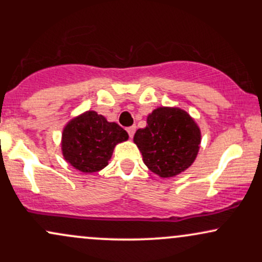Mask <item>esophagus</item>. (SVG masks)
<instances>
[{
  "mask_svg": "<svg viewBox=\"0 0 262 262\" xmlns=\"http://www.w3.org/2000/svg\"><path fill=\"white\" fill-rule=\"evenodd\" d=\"M127 132H128L129 137L133 138V135H134V133H135V127H134V125H133V127H129V128H127Z\"/></svg>",
  "mask_w": 262,
  "mask_h": 262,
  "instance_id": "1",
  "label": "esophagus"
}]
</instances>
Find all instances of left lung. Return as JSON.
Instances as JSON below:
<instances>
[{"label":"left lung","instance_id":"8db88e82","mask_svg":"<svg viewBox=\"0 0 262 262\" xmlns=\"http://www.w3.org/2000/svg\"><path fill=\"white\" fill-rule=\"evenodd\" d=\"M146 123L135 132L133 141L148 169L161 179L187 170L201 145V129L194 119L179 107H158L148 114Z\"/></svg>","mask_w":262,"mask_h":262}]
</instances>
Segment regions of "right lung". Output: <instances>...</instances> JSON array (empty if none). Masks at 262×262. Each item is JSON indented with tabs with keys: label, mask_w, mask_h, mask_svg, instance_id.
Here are the masks:
<instances>
[{
	"label": "right lung",
	"mask_w": 262,
	"mask_h": 262,
	"mask_svg": "<svg viewBox=\"0 0 262 262\" xmlns=\"http://www.w3.org/2000/svg\"><path fill=\"white\" fill-rule=\"evenodd\" d=\"M128 138L117 123L108 122L96 111H86L66 123L61 152L65 161L80 172H97L107 166L117 144Z\"/></svg>",
	"instance_id": "1"
}]
</instances>
